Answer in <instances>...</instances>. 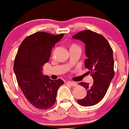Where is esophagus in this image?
<instances>
[{"label": "esophagus", "instance_id": "esophagus-1", "mask_svg": "<svg viewBox=\"0 0 129 129\" xmlns=\"http://www.w3.org/2000/svg\"><path fill=\"white\" fill-rule=\"evenodd\" d=\"M67 83L68 84H69V85H71V86H73V87L77 86L76 82H72V81H67Z\"/></svg>", "mask_w": 129, "mask_h": 129}]
</instances>
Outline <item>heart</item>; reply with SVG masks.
Masks as SVG:
<instances>
[{
    "label": "heart",
    "instance_id": "heart-1",
    "mask_svg": "<svg viewBox=\"0 0 129 129\" xmlns=\"http://www.w3.org/2000/svg\"><path fill=\"white\" fill-rule=\"evenodd\" d=\"M77 47L76 45H73L72 47H71V48H73V47Z\"/></svg>",
    "mask_w": 129,
    "mask_h": 129
}]
</instances>
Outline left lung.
I'll return each mask as SVG.
<instances>
[{"label": "left lung", "mask_w": 129, "mask_h": 129, "mask_svg": "<svg viewBox=\"0 0 129 129\" xmlns=\"http://www.w3.org/2000/svg\"><path fill=\"white\" fill-rule=\"evenodd\" d=\"M72 38L85 44L87 57L85 67L92 73L93 79L91 84L80 82L79 85L86 89L87 93L84 98L78 100V103L84 107L94 106L104 97L115 75L113 50L104 37L92 31H82Z\"/></svg>", "instance_id": "left-lung-1"}]
</instances>
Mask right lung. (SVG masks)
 <instances>
[{
	"label": "right lung",
	"mask_w": 129,
	"mask_h": 129,
	"mask_svg": "<svg viewBox=\"0 0 129 129\" xmlns=\"http://www.w3.org/2000/svg\"><path fill=\"white\" fill-rule=\"evenodd\" d=\"M63 36V34L35 33L22 41L16 56L13 70L17 83L27 100L38 109L52 107L57 90L63 84L62 79L52 80L42 73L51 49Z\"/></svg>",
	"instance_id": "obj_1"
}]
</instances>
